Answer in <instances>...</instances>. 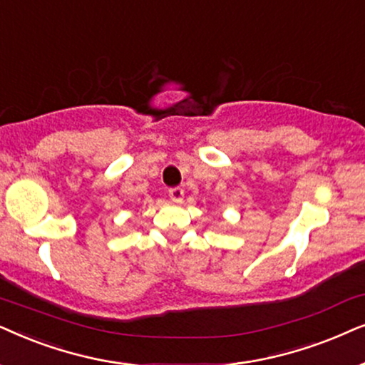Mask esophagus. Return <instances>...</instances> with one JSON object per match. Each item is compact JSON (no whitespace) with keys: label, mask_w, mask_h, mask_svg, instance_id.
Listing matches in <instances>:
<instances>
[{"label":"esophagus","mask_w":365,"mask_h":365,"mask_svg":"<svg viewBox=\"0 0 365 365\" xmlns=\"http://www.w3.org/2000/svg\"><path fill=\"white\" fill-rule=\"evenodd\" d=\"M168 195H170V198H172V202L182 203L183 202V188H180V187L170 188Z\"/></svg>","instance_id":"esophagus-1"}]
</instances>
